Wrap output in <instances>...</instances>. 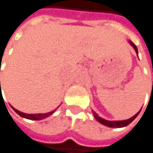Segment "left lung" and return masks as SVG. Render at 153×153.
Masks as SVG:
<instances>
[{"mask_svg":"<svg viewBox=\"0 0 153 153\" xmlns=\"http://www.w3.org/2000/svg\"><path fill=\"white\" fill-rule=\"evenodd\" d=\"M128 42H129V44L133 47V48L135 49V51H136V53H137V55H138V48H137V47L135 46V44L132 43L130 40L128 41ZM140 110H141V109H140ZM140 110L139 111V112H138L136 115L133 116L132 117H130V118H128V119H126V120H116V121L106 120V119H105V118H103V117H99V116L94 112V111H92V112H93V115H94V118H95L99 123H101L102 125H104V126H106V127H108V128H124V127L128 126V124H130V123L138 117V115H139L140 112Z\"/></svg>","mask_w":153,"mask_h":153,"instance_id":"8db88e82","label":"left lung"}]
</instances>
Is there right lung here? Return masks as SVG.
Returning <instances> with one entry per match:
<instances>
[{"instance_id": "1", "label": "right lung", "mask_w": 153, "mask_h": 153, "mask_svg": "<svg viewBox=\"0 0 153 153\" xmlns=\"http://www.w3.org/2000/svg\"><path fill=\"white\" fill-rule=\"evenodd\" d=\"M0 88H1V82H0ZM13 107V106H12ZM13 109L14 110V112H16L17 114H18L20 117H24V118H27V119H31V120H41V119H44L49 116H51L52 114H53L56 109L51 111V112H48V113H45V114H25V113H23V112H20V111H18L17 109L13 108Z\"/></svg>"}]
</instances>
